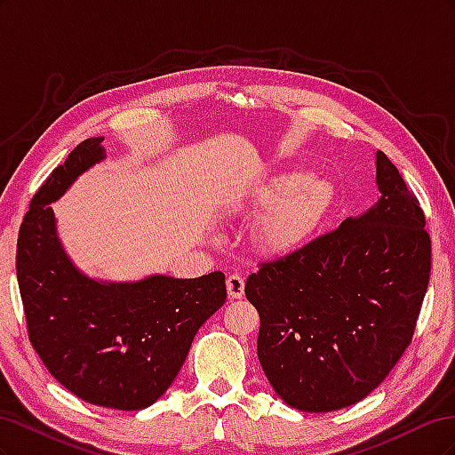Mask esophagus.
Segmentation results:
<instances>
[{"label":"esophagus","mask_w":455,"mask_h":455,"mask_svg":"<svg viewBox=\"0 0 455 455\" xmlns=\"http://www.w3.org/2000/svg\"><path fill=\"white\" fill-rule=\"evenodd\" d=\"M226 286H228L229 298H233V299L243 298V294H244V279L241 277V275H237V273L229 275L228 281H226Z\"/></svg>","instance_id":"34e87169"}]
</instances>
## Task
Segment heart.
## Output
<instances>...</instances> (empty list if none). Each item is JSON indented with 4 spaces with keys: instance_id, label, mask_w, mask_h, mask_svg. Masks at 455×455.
Here are the masks:
<instances>
[{
    "instance_id": "heart-1",
    "label": "heart",
    "mask_w": 455,
    "mask_h": 455,
    "mask_svg": "<svg viewBox=\"0 0 455 455\" xmlns=\"http://www.w3.org/2000/svg\"><path fill=\"white\" fill-rule=\"evenodd\" d=\"M259 199L275 203L261 222V243L267 251L283 254L296 249L315 229L328 199V186L319 178L283 174L259 191Z\"/></svg>"
}]
</instances>
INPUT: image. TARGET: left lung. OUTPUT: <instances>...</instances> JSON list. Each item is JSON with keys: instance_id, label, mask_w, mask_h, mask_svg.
<instances>
[{"instance_id": "1", "label": "left lung", "mask_w": 455, "mask_h": 455, "mask_svg": "<svg viewBox=\"0 0 455 455\" xmlns=\"http://www.w3.org/2000/svg\"><path fill=\"white\" fill-rule=\"evenodd\" d=\"M379 199L338 229L261 264L244 294L259 315L258 359L301 411L363 401L410 346L429 284L431 239L416 196L383 151Z\"/></svg>"}]
</instances>
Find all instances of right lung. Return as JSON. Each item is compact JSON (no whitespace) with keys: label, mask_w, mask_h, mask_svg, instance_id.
<instances>
[{"label":"right lung","mask_w":455,"mask_h":455,"mask_svg":"<svg viewBox=\"0 0 455 455\" xmlns=\"http://www.w3.org/2000/svg\"><path fill=\"white\" fill-rule=\"evenodd\" d=\"M102 140L81 142L34 196L19 231L17 279L30 341L54 379L85 403L142 410L171 387L197 330L224 306L226 277L108 283L74 266L51 203L106 159Z\"/></svg>","instance_id":"right-lung-1"}]
</instances>
